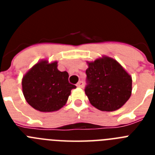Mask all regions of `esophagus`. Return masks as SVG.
<instances>
[{"instance_id": "1", "label": "esophagus", "mask_w": 155, "mask_h": 155, "mask_svg": "<svg viewBox=\"0 0 155 155\" xmlns=\"http://www.w3.org/2000/svg\"><path fill=\"white\" fill-rule=\"evenodd\" d=\"M77 87H84V82L82 81H80L77 84Z\"/></svg>"}]
</instances>
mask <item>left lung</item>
Masks as SVG:
<instances>
[{
	"label": "left lung",
	"instance_id": "1",
	"mask_svg": "<svg viewBox=\"0 0 155 155\" xmlns=\"http://www.w3.org/2000/svg\"><path fill=\"white\" fill-rule=\"evenodd\" d=\"M85 74V94L90 103L99 110H117L130 97V75L113 59L103 57L88 63Z\"/></svg>",
	"mask_w": 155,
	"mask_h": 155
}]
</instances>
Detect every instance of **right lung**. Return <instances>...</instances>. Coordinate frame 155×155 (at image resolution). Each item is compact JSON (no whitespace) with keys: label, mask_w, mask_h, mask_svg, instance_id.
Listing matches in <instances>:
<instances>
[{"label":"right lung","mask_w":155,"mask_h":155,"mask_svg":"<svg viewBox=\"0 0 155 155\" xmlns=\"http://www.w3.org/2000/svg\"><path fill=\"white\" fill-rule=\"evenodd\" d=\"M67 71H58L57 62L41 61L22 79V91L27 102L40 112H53L62 108L71 91L76 87L68 81Z\"/></svg>","instance_id":"obj_1"}]
</instances>
